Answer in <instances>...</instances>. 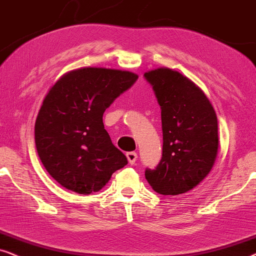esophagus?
Returning a JSON list of instances; mask_svg holds the SVG:
<instances>
[{
	"label": "esophagus",
	"instance_id": "obj_1",
	"mask_svg": "<svg viewBox=\"0 0 256 256\" xmlns=\"http://www.w3.org/2000/svg\"><path fill=\"white\" fill-rule=\"evenodd\" d=\"M126 158H128V162H130L131 165H134V164L136 162V160H137V158H138V156L136 152H128L126 153Z\"/></svg>",
	"mask_w": 256,
	"mask_h": 256
}]
</instances>
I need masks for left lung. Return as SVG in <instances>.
<instances>
[{"label":"left lung","instance_id":"obj_1","mask_svg":"<svg viewBox=\"0 0 256 256\" xmlns=\"http://www.w3.org/2000/svg\"><path fill=\"white\" fill-rule=\"evenodd\" d=\"M162 108V158L145 178L156 193L178 196L199 185L216 162L218 118L204 91L168 68L148 71Z\"/></svg>","mask_w":256,"mask_h":256}]
</instances>
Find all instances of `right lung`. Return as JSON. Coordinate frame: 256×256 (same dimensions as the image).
<instances>
[{"mask_svg":"<svg viewBox=\"0 0 256 256\" xmlns=\"http://www.w3.org/2000/svg\"><path fill=\"white\" fill-rule=\"evenodd\" d=\"M138 74L106 68L64 74L44 97L35 122L37 153L60 185L78 194L98 192L128 159L112 144L103 114Z\"/></svg>","mask_w":256,"mask_h":256,"instance_id":"right-lung-1","label":"right lung"}]
</instances>
